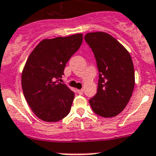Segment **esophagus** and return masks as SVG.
I'll return each mask as SVG.
<instances>
[{
  "mask_svg": "<svg viewBox=\"0 0 156 156\" xmlns=\"http://www.w3.org/2000/svg\"><path fill=\"white\" fill-rule=\"evenodd\" d=\"M77 93L80 94V95H82V94L84 93V89H78V90H77Z\"/></svg>",
  "mask_w": 156,
  "mask_h": 156,
  "instance_id": "1",
  "label": "esophagus"
}]
</instances>
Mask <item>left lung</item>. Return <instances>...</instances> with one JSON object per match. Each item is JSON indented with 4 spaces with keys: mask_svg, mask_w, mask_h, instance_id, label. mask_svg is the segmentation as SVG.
<instances>
[{
    "mask_svg": "<svg viewBox=\"0 0 156 156\" xmlns=\"http://www.w3.org/2000/svg\"><path fill=\"white\" fill-rule=\"evenodd\" d=\"M84 40L93 52L99 72L98 92L89 99L93 111L112 118L125 109L134 87V69L129 52L104 32L86 34Z\"/></svg>",
    "mask_w": 156,
    "mask_h": 156,
    "instance_id": "1",
    "label": "left lung"
}]
</instances>
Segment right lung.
Here are the masks:
<instances>
[{"label":"right lung","mask_w":156,"mask_h":156,"mask_svg":"<svg viewBox=\"0 0 156 156\" xmlns=\"http://www.w3.org/2000/svg\"><path fill=\"white\" fill-rule=\"evenodd\" d=\"M82 41V34L44 39L30 55L22 72V91L32 111L41 120L58 122L70 112L74 92L57 80L64 75L66 63Z\"/></svg>","instance_id":"1"}]
</instances>
